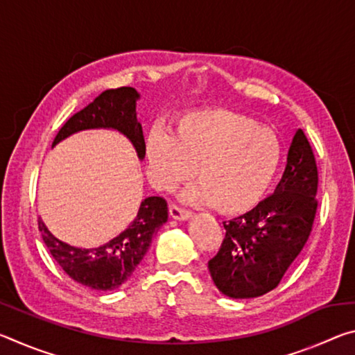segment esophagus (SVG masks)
I'll return each mask as SVG.
<instances>
[{
    "label": "esophagus",
    "mask_w": 355,
    "mask_h": 355,
    "mask_svg": "<svg viewBox=\"0 0 355 355\" xmlns=\"http://www.w3.org/2000/svg\"><path fill=\"white\" fill-rule=\"evenodd\" d=\"M169 213H171V218L177 219V220H186V219L191 218V211H186V209L180 208L177 205H171Z\"/></svg>",
    "instance_id": "34e87169"
}]
</instances>
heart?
Masks as SVG:
<instances>
[{
	"mask_svg": "<svg viewBox=\"0 0 355 355\" xmlns=\"http://www.w3.org/2000/svg\"><path fill=\"white\" fill-rule=\"evenodd\" d=\"M144 158L152 184L172 191L192 177V203H214L224 214H243L263 200L282 161V142L266 125L245 114L205 107L173 119V133L153 125L144 136Z\"/></svg>",
	"mask_w": 355,
	"mask_h": 355,
	"instance_id": "1",
	"label": "heart"
}]
</instances>
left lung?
I'll list each match as a JSON object with an SVG mask.
<instances>
[{"label":"left lung","instance_id":"obj_1","mask_svg":"<svg viewBox=\"0 0 355 355\" xmlns=\"http://www.w3.org/2000/svg\"><path fill=\"white\" fill-rule=\"evenodd\" d=\"M318 167L307 136L297 130L274 194L224 222L225 238L208 269L218 290L233 299L258 297L280 284L307 244L318 200Z\"/></svg>","mask_w":355,"mask_h":355}]
</instances>
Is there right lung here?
I'll return each instance as SVG.
<instances>
[{
    "mask_svg": "<svg viewBox=\"0 0 355 355\" xmlns=\"http://www.w3.org/2000/svg\"><path fill=\"white\" fill-rule=\"evenodd\" d=\"M139 94L133 87H119L101 92L92 103L71 116L59 130L53 147L70 135L83 130L111 128L127 136L144 158L142 127L136 117ZM167 220V203L163 197H147L141 202L133 220L119 235L92 249L73 248L53 236L39 219V230L51 257L62 271L91 290L107 291L119 288L135 272L152 244V238Z\"/></svg>",
    "mask_w": 355,
    "mask_h": 355,
    "instance_id": "right-lung-1",
    "label": "right lung"
}]
</instances>
